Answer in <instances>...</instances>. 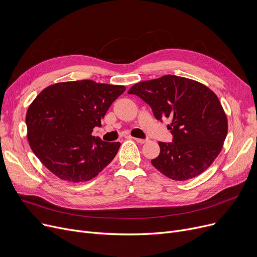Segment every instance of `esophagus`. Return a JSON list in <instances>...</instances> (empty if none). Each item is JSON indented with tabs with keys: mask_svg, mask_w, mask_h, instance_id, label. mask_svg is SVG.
Wrapping results in <instances>:
<instances>
[{
	"mask_svg": "<svg viewBox=\"0 0 257 257\" xmlns=\"http://www.w3.org/2000/svg\"><path fill=\"white\" fill-rule=\"evenodd\" d=\"M134 141L140 143V144H145L147 142V140H143V139H134Z\"/></svg>",
	"mask_w": 257,
	"mask_h": 257,
	"instance_id": "1",
	"label": "esophagus"
}]
</instances>
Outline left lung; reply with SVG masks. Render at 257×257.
I'll use <instances>...</instances> for the list:
<instances>
[{"label":"left lung","mask_w":257,"mask_h":257,"mask_svg":"<svg viewBox=\"0 0 257 257\" xmlns=\"http://www.w3.org/2000/svg\"><path fill=\"white\" fill-rule=\"evenodd\" d=\"M128 93L149 104L157 119H171L173 142H159L160 153L151 160L160 173L183 181L210 167L228 131L227 116L211 89L192 79L166 75L134 84Z\"/></svg>","instance_id":"1"}]
</instances>
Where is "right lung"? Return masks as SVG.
Listing matches in <instances>:
<instances>
[{
    "label": "right lung",
    "instance_id": "1",
    "mask_svg": "<svg viewBox=\"0 0 257 257\" xmlns=\"http://www.w3.org/2000/svg\"><path fill=\"white\" fill-rule=\"evenodd\" d=\"M123 85L92 80L60 82L45 88L26 115L33 153L54 175L70 182L96 177L116 155L120 144L91 136Z\"/></svg>",
    "mask_w": 257,
    "mask_h": 257
}]
</instances>
